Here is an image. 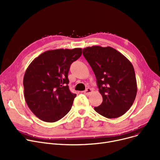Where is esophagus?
<instances>
[{"instance_id":"1","label":"esophagus","mask_w":160,"mask_h":160,"mask_svg":"<svg viewBox=\"0 0 160 160\" xmlns=\"http://www.w3.org/2000/svg\"><path fill=\"white\" fill-rule=\"evenodd\" d=\"M93 93V89L91 88H87L84 91H83V93H84L86 95H89Z\"/></svg>"}]
</instances>
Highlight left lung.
<instances>
[{
  "instance_id": "obj_1",
  "label": "left lung",
  "mask_w": 160,
  "mask_h": 160,
  "mask_svg": "<svg viewBox=\"0 0 160 160\" xmlns=\"http://www.w3.org/2000/svg\"><path fill=\"white\" fill-rule=\"evenodd\" d=\"M83 55L91 67L102 102L95 110L106 118L121 117L135 100L138 87L132 63L115 48L100 46L83 49Z\"/></svg>"
}]
</instances>
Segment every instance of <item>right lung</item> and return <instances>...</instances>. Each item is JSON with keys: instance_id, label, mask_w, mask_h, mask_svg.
Here are the masks:
<instances>
[{"instance_id": "obj_1", "label": "right lung", "mask_w": 160, "mask_h": 160, "mask_svg": "<svg viewBox=\"0 0 160 160\" xmlns=\"http://www.w3.org/2000/svg\"><path fill=\"white\" fill-rule=\"evenodd\" d=\"M82 53L81 48L47 50L28 67L23 78L24 98L39 119L54 122L70 111L77 95L69 89L68 72Z\"/></svg>"}]
</instances>
